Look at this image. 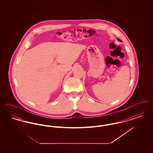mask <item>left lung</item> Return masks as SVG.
Listing matches in <instances>:
<instances>
[{
	"mask_svg": "<svg viewBox=\"0 0 153 153\" xmlns=\"http://www.w3.org/2000/svg\"><path fill=\"white\" fill-rule=\"evenodd\" d=\"M117 40H118V41H119V42H122V40H120V39H119V38H117Z\"/></svg>",
	"mask_w": 153,
	"mask_h": 153,
	"instance_id": "left-lung-1",
	"label": "left lung"
}]
</instances>
